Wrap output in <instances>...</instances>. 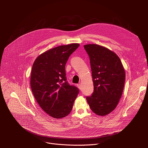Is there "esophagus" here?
<instances>
[{
  "label": "esophagus",
  "mask_w": 148,
  "mask_h": 148,
  "mask_svg": "<svg viewBox=\"0 0 148 148\" xmlns=\"http://www.w3.org/2000/svg\"><path fill=\"white\" fill-rule=\"evenodd\" d=\"M77 87H78L79 90H81V84H77Z\"/></svg>",
  "instance_id": "34e87169"
}]
</instances>
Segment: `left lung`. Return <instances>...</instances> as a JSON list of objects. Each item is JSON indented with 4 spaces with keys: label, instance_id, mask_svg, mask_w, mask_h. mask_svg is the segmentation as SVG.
<instances>
[{
    "label": "left lung",
    "instance_id": "left-lung-1",
    "mask_svg": "<svg viewBox=\"0 0 148 148\" xmlns=\"http://www.w3.org/2000/svg\"><path fill=\"white\" fill-rule=\"evenodd\" d=\"M92 71L94 92L86 99L91 110L105 116L116 107L122 96L125 71L119 57L110 49L95 44L84 46Z\"/></svg>",
    "mask_w": 148,
    "mask_h": 148
}]
</instances>
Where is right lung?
<instances>
[{
    "label": "right lung",
    "instance_id": "right-lung-1",
    "mask_svg": "<svg viewBox=\"0 0 148 148\" xmlns=\"http://www.w3.org/2000/svg\"><path fill=\"white\" fill-rule=\"evenodd\" d=\"M78 43L62 45L39 55L32 69L30 86L39 106L56 119L67 116L72 110L79 90L67 81L65 66Z\"/></svg>",
    "mask_w": 148,
    "mask_h": 148
}]
</instances>
